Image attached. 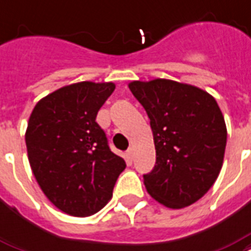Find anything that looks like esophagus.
<instances>
[{"instance_id":"obj_1","label":"esophagus","mask_w":251,"mask_h":251,"mask_svg":"<svg viewBox=\"0 0 251 251\" xmlns=\"http://www.w3.org/2000/svg\"><path fill=\"white\" fill-rule=\"evenodd\" d=\"M133 155H134V149L133 147H129L127 151H126V158H127L129 160H131L133 159Z\"/></svg>"}]
</instances>
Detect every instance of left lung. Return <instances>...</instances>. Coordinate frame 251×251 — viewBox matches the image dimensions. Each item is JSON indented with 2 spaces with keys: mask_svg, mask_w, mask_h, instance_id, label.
<instances>
[{
  "mask_svg": "<svg viewBox=\"0 0 251 251\" xmlns=\"http://www.w3.org/2000/svg\"><path fill=\"white\" fill-rule=\"evenodd\" d=\"M129 89L150 118L156 151L154 170L143 175L151 198L171 209L201 199L223 167L226 125L215 97L189 84L154 79Z\"/></svg>",
  "mask_w": 251,
  "mask_h": 251,
  "instance_id": "left-lung-1",
  "label": "left lung"
}]
</instances>
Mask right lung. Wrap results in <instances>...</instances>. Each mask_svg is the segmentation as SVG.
<instances>
[{"label": "right lung", "instance_id": "right-lung-1", "mask_svg": "<svg viewBox=\"0 0 251 251\" xmlns=\"http://www.w3.org/2000/svg\"><path fill=\"white\" fill-rule=\"evenodd\" d=\"M114 88L93 81L66 85L38 101L28 118L31 171L46 198L67 215L88 217L102 209L126 167L96 122Z\"/></svg>", "mask_w": 251, "mask_h": 251}]
</instances>
